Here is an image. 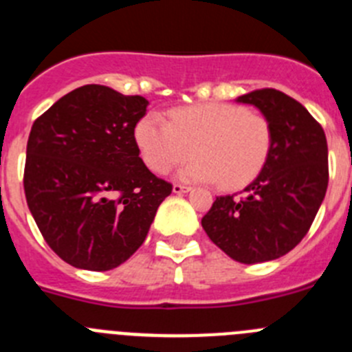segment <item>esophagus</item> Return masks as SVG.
<instances>
[{
	"mask_svg": "<svg viewBox=\"0 0 352 352\" xmlns=\"http://www.w3.org/2000/svg\"><path fill=\"white\" fill-rule=\"evenodd\" d=\"M190 190H192L190 186L179 185V183H174V186H173L174 194H186V192H190Z\"/></svg>",
	"mask_w": 352,
	"mask_h": 352,
	"instance_id": "esophagus-1",
	"label": "esophagus"
}]
</instances>
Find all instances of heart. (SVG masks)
I'll use <instances>...</instances> for the list:
<instances>
[{
	"instance_id": "heart-1",
	"label": "heart",
	"mask_w": 352,
	"mask_h": 352,
	"mask_svg": "<svg viewBox=\"0 0 352 352\" xmlns=\"http://www.w3.org/2000/svg\"><path fill=\"white\" fill-rule=\"evenodd\" d=\"M135 141L146 166L157 174L186 162L188 182H219L227 190L241 188L263 170L272 151L268 118L241 105L206 102L173 109L169 121L146 114L135 126Z\"/></svg>"
}]
</instances>
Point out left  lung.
<instances>
[{
	"label": "left lung",
	"mask_w": 352,
	"mask_h": 352,
	"mask_svg": "<svg viewBox=\"0 0 352 352\" xmlns=\"http://www.w3.org/2000/svg\"><path fill=\"white\" fill-rule=\"evenodd\" d=\"M268 118L270 157L254 182L220 195L203 217L206 234L238 263L285 256L309 232L328 188V144L322 126L294 98L264 88L238 96Z\"/></svg>",
	"instance_id": "8db88e82"
}]
</instances>
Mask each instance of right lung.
<instances>
[{"mask_svg":"<svg viewBox=\"0 0 352 352\" xmlns=\"http://www.w3.org/2000/svg\"><path fill=\"white\" fill-rule=\"evenodd\" d=\"M149 102L107 86L67 93L31 126L24 194L43 239L65 263L107 272L144 243L173 185L135 142Z\"/></svg>","mask_w":352,"mask_h":352,"instance_id":"obj_1","label":"right lung"}]
</instances>
